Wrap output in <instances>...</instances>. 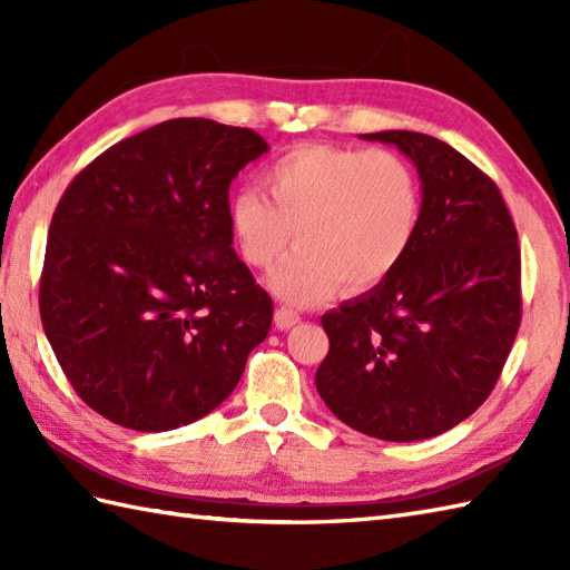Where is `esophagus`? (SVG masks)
Returning a JSON list of instances; mask_svg holds the SVG:
<instances>
[{"mask_svg": "<svg viewBox=\"0 0 570 570\" xmlns=\"http://www.w3.org/2000/svg\"><path fill=\"white\" fill-rule=\"evenodd\" d=\"M298 321H301V316H298V313H296L294 308L282 306V308H276V313H274V323H276L278 331L294 328V325H296Z\"/></svg>", "mask_w": 570, "mask_h": 570, "instance_id": "obj_1", "label": "esophagus"}]
</instances>
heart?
<instances>
[{"mask_svg":"<svg viewBox=\"0 0 570 570\" xmlns=\"http://www.w3.org/2000/svg\"><path fill=\"white\" fill-rule=\"evenodd\" d=\"M259 190L227 203L235 247L254 269H272L292 237L298 249L269 276L286 304L311 306L345 284L384 282L414 247L423 217L419 174L402 154L301 144L259 174Z\"/></svg>","mask_w":570,"mask_h":570,"instance_id":"heart-1","label":"heart"}]
</instances>
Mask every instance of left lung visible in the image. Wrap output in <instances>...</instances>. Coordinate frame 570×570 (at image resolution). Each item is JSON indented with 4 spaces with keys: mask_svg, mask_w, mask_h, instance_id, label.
Wrapping results in <instances>:
<instances>
[{
    "mask_svg": "<svg viewBox=\"0 0 570 570\" xmlns=\"http://www.w3.org/2000/svg\"><path fill=\"white\" fill-rule=\"evenodd\" d=\"M414 161L423 217L404 262L321 318L316 390L350 429L423 441L458 426L498 384L522 321V254L494 180L419 131L362 135Z\"/></svg>",
    "mask_w": 570,
    "mask_h": 570,
    "instance_id": "left-lung-1",
    "label": "left lung"
}]
</instances>
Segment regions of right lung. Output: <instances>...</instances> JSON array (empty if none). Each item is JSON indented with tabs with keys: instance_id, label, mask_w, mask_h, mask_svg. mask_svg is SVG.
<instances>
[{
	"instance_id": "1",
	"label": "right lung",
	"mask_w": 570,
	"mask_h": 570,
	"mask_svg": "<svg viewBox=\"0 0 570 570\" xmlns=\"http://www.w3.org/2000/svg\"><path fill=\"white\" fill-rule=\"evenodd\" d=\"M269 151L203 117L144 129L70 180L48 227L39 308L72 390L144 433L233 394L274 304L233 249L229 184Z\"/></svg>"
}]
</instances>
